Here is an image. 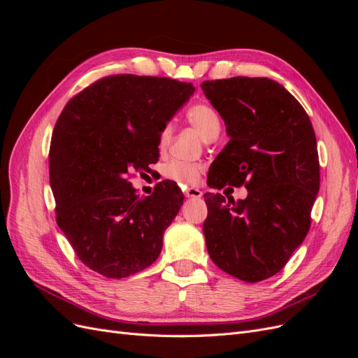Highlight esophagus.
Returning a JSON list of instances; mask_svg holds the SVG:
<instances>
[{
  "instance_id": "1",
  "label": "esophagus",
  "mask_w": 358,
  "mask_h": 358,
  "mask_svg": "<svg viewBox=\"0 0 358 358\" xmlns=\"http://www.w3.org/2000/svg\"><path fill=\"white\" fill-rule=\"evenodd\" d=\"M183 194H185V197H188V199H199L203 196V192L197 188H187Z\"/></svg>"
}]
</instances>
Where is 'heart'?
Returning a JSON list of instances; mask_svg holds the SVG:
<instances>
[{"mask_svg": "<svg viewBox=\"0 0 358 358\" xmlns=\"http://www.w3.org/2000/svg\"><path fill=\"white\" fill-rule=\"evenodd\" d=\"M187 121L197 129L203 140L208 142L213 136H218L221 131V117L220 113L216 112L213 107L208 103H196L192 104L185 113ZM173 136V125L166 124L161 128L158 136V148L166 149L170 143ZM203 173V166L197 162H188V161H179L173 159L162 170V175L166 179L176 182L178 185H196L200 182Z\"/></svg>", "mask_w": 358, "mask_h": 358, "instance_id": "1", "label": "heart"}]
</instances>
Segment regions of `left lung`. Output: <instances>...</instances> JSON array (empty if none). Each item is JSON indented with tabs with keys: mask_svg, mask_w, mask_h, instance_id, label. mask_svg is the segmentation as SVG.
<instances>
[{
	"mask_svg": "<svg viewBox=\"0 0 358 358\" xmlns=\"http://www.w3.org/2000/svg\"><path fill=\"white\" fill-rule=\"evenodd\" d=\"M201 90L230 136L213 161L209 187L248 189L239 201L204 194L206 246L225 273L259 282L284 268L310 229L320 189L315 131L301 104L275 80L237 76L204 80Z\"/></svg>",
	"mask_w": 358,
	"mask_h": 358,
	"instance_id": "obj_1",
	"label": "left lung"
}]
</instances>
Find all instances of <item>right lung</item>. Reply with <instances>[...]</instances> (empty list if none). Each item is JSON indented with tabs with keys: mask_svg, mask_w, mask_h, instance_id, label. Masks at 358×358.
Returning a JSON list of instances; mask_svg holds the SVG:
<instances>
[{
	"mask_svg": "<svg viewBox=\"0 0 358 358\" xmlns=\"http://www.w3.org/2000/svg\"><path fill=\"white\" fill-rule=\"evenodd\" d=\"M192 83L113 74L76 94L53 128L49 180L57 224L80 262L106 278L152 264L183 203L175 182L140 199L128 179L158 161V136Z\"/></svg>",
	"mask_w": 358,
	"mask_h": 358,
	"instance_id": "1",
	"label": "right lung"
}]
</instances>
